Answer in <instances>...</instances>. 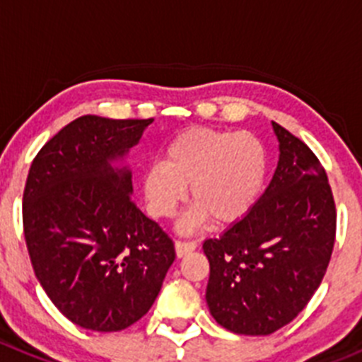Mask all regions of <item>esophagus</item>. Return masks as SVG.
Instances as JSON below:
<instances>
[{
  "instance_id": "obj_1",
  "label": "esophagus",
  "mask_w": 362,
  "mask_h": 362,
  "mask_svg": "<svg viewBox=\"0 0 362 362\" xmlns=\"http://www.w3.org/2000/svg\"><path fill=\"white\" fill-rule=\"evenodd\" d=\"M197 241H182V239H178V241L175 243V250H177L178 257H184L185 253L197 250Z\"/></svg>"
}]
</instances>
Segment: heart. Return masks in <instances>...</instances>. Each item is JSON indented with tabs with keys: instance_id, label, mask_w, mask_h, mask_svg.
I'll list each match as a JSON object with an SVG mask.
<instances>
[{
	"instance_id": "1",
	"label": "heart",
	"mask_w": 362,
	"mask_h": 362,
	"mask_svg": "<svg viewBox=\"0 0 362 362\" xmlns=\"http://www.w3.org/2000/svg\"><path fill=\"white\" fill-rule=\"evenodd\" d=\"M268 150L252 132L192 127L165 144L162 162L148 165L143 175V197L148 211L170 218L185 197L192 209L184 228L239 221L264 185Z\"/></svg>"
}]
</instances>
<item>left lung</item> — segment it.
<instances>
[{
  "label": "left lung",
  "instance_id": "left-lung-1",
  "mask_svg": "<svg viewBox=\"0 0 362 362\" xmlns=\"http://www.w3.org/2000/svg\"><path fill=\"white\" fill-rule=\"evenodd\" d=\"M279 164L264 194L218 239H207L212 318L245 336H268L298 316L320 288L336 239V204L323 165L273 123Z\"/></svg>",
  "mask_w": 362,
  "mask_h": 362
}]
</instances>
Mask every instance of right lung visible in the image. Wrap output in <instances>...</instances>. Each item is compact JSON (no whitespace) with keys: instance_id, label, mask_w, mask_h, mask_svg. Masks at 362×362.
Wrapping results in <instances>:
<instances>
[{"instance_id":"right-lung-1","label":"right lung","mask_w":362,"mask_h":362,"mask_svg":"<svg viewBox=\"0 0 362 362\" xmlns=\"http://www.w3.org/2000/svg\"><path fill=\"white\" fill-rule=\"evenodd\" d=\"M153 119L82 116L40 148L23 192V227L37 280L74 325L117 332L150 310L175 245L132 202L116 168Z\"/></svg>"}]
</instances>
